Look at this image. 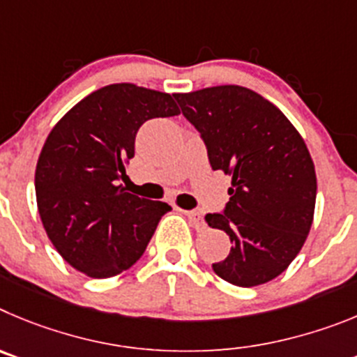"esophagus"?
<instances>
[{"instance_id": "obj_1", "label": "esophagus", "mask_w": 357, "mask_h": 357, "mask_svg": "<svg viewBox=\"0 0 357 357\" xmlns=\"http://www.w3.org/2000/svg\"><path fill=\"white\" fill-rule=\"evenodd\" d=\"M183 213L188 217V220H190V224L195 227V229H204V226H206V224H204V220H202L201 211L188 210V211H183Z\"/></svg>"}]
</instances>
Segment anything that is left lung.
Returning a JSON list of instances; mask_svg holds the SVG:
<instances>
[{
    "label": "left lung",
    "mask_w": 357,
    "mask_h": 357,
    "mask_svg": "<svg viewBox=\"0 0 357 357\" xmlns=\"http://www.w3.org/2000/svg\"><path fill=\"white\" fill-rule=\"evenodd\" d=\"M174 98L201 135L211 169L233 176L222 213L204 217L231 240L213 272L243 288L272 281L303 249L313 224L317 176L303 137L278 107L245 86Z\"/></svg>",
    "instance_id": "left-lung-1"
}]
</instances>
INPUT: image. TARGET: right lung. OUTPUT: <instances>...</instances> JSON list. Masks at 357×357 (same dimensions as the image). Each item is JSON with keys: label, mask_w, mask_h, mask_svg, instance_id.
I'll return each mask as SVG.
<instances>
[{"label": "right lung", "mask_w": 357, "mask_h": 357, "mask_svg": "<svg viewBox=\"0 0 357 357\" xmlns=\"http://www.w3.org/2000/svg\"><path fill=\"white\" fill-rule=\"evenodd\" d=\"M178 114L171 94L115 83L82 99L47 135L35 171L38 215L54 249L76 271L112 278L144 255L172 208L119 183L140 126Z\"/></svg>", "instance_id": "add662e5"}]
</instances>
